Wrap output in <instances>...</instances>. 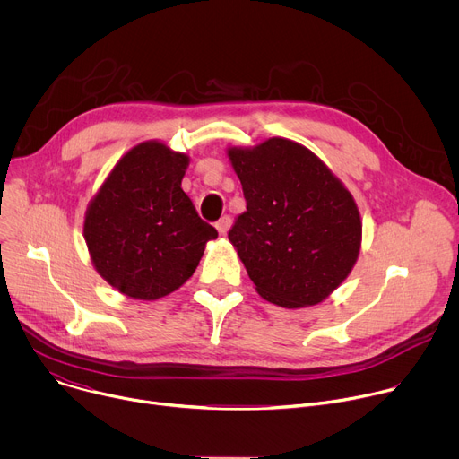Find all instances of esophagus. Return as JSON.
<instances>
[{
  "instance_id": "1",
  "label": "esophagus",
  "mask_w": 459,
  "mask_h": 459,
  "mask_svg": "<svg viewBox=\"0 0 459 459\" xmlns=\"http://www.w3.org/2000/svg\"><path fill=\"white\" fill-rule=\"evenodd\" d=\"M230 223H232V220H230V216H223L218 223H216V229H218V232L221 234V236H225L227 234V230H229V227H230Z\"/></svg>"
}]
</instances>
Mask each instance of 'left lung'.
<instances>
[{"label":"left lung","instance_id":"obj_1","mask_svg":"<svg viewBox=\"0 0 459 459\" xmlns=\"http://www.w3.org/2000/svg\"><path fill=\"white\" fill-rule=\"evenodd\" d=\"M247 211L229 230L261 298L285 308L321 303L351 274L361 218L351 192L307 147L271 138L229 149Z\"/></svg>","mask_w":459,"mask_h":459}]
</instances>
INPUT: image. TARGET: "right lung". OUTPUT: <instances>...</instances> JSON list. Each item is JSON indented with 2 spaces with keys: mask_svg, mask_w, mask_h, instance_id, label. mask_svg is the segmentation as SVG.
<instances>
[{
  "mask_svg": "<svg viewBox=\"0 0 459 459\" xmlns=\"http://www.w3.org/2000/svg\"><path fill=\"white\" fill-rule=\"evenodd\" d=\"M188 156L160 142L130 149L91 202L83 236L100 276L134 299L179 289L218 230L195 212L181 179Z\"/></svg>",
  "mask_w": 459,
  "mask_h": 459,
  "instance_id": "obj_1",
  "label": "right lung"
}]
</instances>
